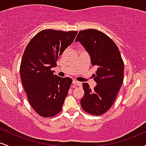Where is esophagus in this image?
<instances>
[{
    "label": "esophagus",
    "instance_id": "1",
    "mask_svg": "<svg viewBox=\"0 0 146 146\" xmlns=\"http://www.w3.org/2000/svg\"><path fill=\"white\" fill-rule=\"evenodd\" d=\"M73 84H75V85H78V86H82V83H81V82H80L77 81V80H73Z\"/></svg>",
    "mask_w": 146,
    "mask_h": 146
}]
</instances>
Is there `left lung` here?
I'll return each instance as SVG.
<instances>
[{
  "instance_id": "8db88e82",
  "label": "left lung",
  "mask_w": 146,
  "mask_h": 146,
  "mask_svg": "<svg viewBox=\"0 0 146 146\" xmlns=\"http://www.w3.org/2000/svg\"><path fill=\"white\" fill-rule=\"evenodd\" d=\"M75 42H80L90 58L93 66L98 67L94 74L97 86L90 88L83 84L84 95L80 100L85 112L101 115L108 111L116 99L123 81L124 64L115 43L105 33L89 29L79 32Z\"/></svg>"
}]
</instances>
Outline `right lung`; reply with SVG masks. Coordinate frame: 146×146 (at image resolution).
<instances>
[{
	"label": "right lung",
	"instance_id": "add662e5",
	"mask_svg": "<svg viewBox=\"0 0 146 146\" xmlns=\"http://www.w3.org/2000/svg\"><path fill=\"white\" fill-rule=\"evenodd\" d=\"M77 33L42 30L25 48L20 68L21 81L30 105L42 117H51L61 111L73 80L54 75L51 68Z\"/></svg>",
	"mask_w": 146,
	"mask_h": 146
}]
</instances>
